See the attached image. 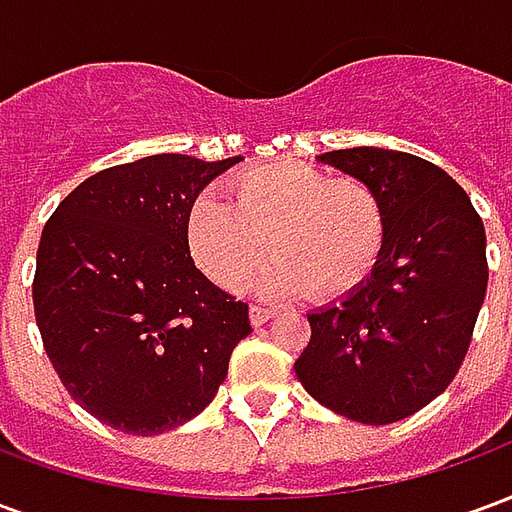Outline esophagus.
I'll return each mask as SVG.
<instances>
[{
  "label": "esophagus",
  "instance_id": "1",
  "mask_svg": "<svg viewBox=\"0 0 512 512\" xmlns=\"http://www.w3.org/2000/svg\"><path fill=\"white\" fill-rule=\"evenodd\" d=\"M274 307H268V304H252V323L255 326H263L268 318H274Z\"/></svg>",
  "mask_w": 512,
  "mask_h": 512
}]
</instances>
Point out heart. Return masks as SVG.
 Masks as SVG:
<instances>
[{"mask_svg":"<svg viewBox=\"0 0 512 512\" xmlns=\"http://www.w3.org/2000/svg\"><path fill=\"white\" fill-rule=\"evenodd\" d=\"M384 235V205L370 183L301 161L246 169L230 197H205L189 219L191 252L227 290L246 288L271 249L268 293H345L373 271Z\"/></svg>","mask_w":512,"mask_h":512,"instance_id":"heart-1","label":"heart"}]
</instances>
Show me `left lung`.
Instances as JSON below:
<instances>
[{"label": "left lung", "mask_w": 512, "mask_h": 512, "mask_svg": "<svg viewBox=\"0 0 512 512\" xmlns=\"http://www.w3.org/2000/svg\"><path fill=\"white\" fill-rule=\"evenodd\" d=\"M321 161L376 189L386 235L367 282L307 315L310 343L293 370L334 414L389 425L428 406L461 370L488 288L483 219L425 158L351 147Z\"/></svg>", "instance_id": "8db88e82"}]
</instances>
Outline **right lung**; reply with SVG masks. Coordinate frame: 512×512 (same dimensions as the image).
<instances>
[{"label":"right lung","instance_id":"1","mask_svg":"<svg viewBox=\"0 0 512 512\" xmlns=\"http://www.w3.org/2000/svg\"><path fill=\"white\" fill-rule=\"evenodd\" d=\"M238 161L158 153L101 169L43 227L32 279L43 348L109 428L156 436L197 417L252 332L249 304L189 252L191 205Z\"/></svg>","mask_w":512,"mask_h":512}]
</instances>
